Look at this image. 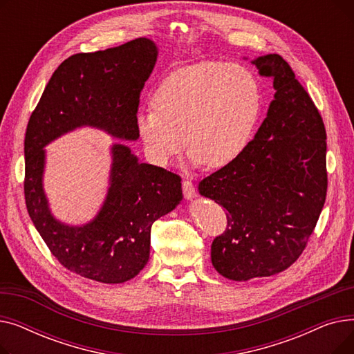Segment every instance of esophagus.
<instances>
[{
    "label": "esophagus",
    "mask_w": 354,
    "mask_h": 354,
    "mask_svg": "<svg viewBox=\"0 0 354 354\" xmlns=\"http://www.w3.org/2000/svg\"><path fill=\"white\" fill-rule=\"evenodd\" d=\"M182 191H183V196L187 199H192L196 195V189L194 187V183L188 179H185L182 182Z\"/></svg>",
    "instance_id": "esophagus-1"
}]
</instances>
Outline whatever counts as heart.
I'll return each mask as SVG.
<instances>
[{
	"mask_svg": "<svg viewBox=\"0 0 354 354\" xmlns=\"http://www.w3.org/2000/svg\"><path fill=\"white\" fill-rule=\"evenodd\" d=\"M152 102L136 122L147 158L166 166L188 142L192 163L216 169L250 143L263 113V88L245 66L202 62L167 74Z\"/></svg>",
	"mask_w": 354,
	"mask_h": 354,
	"instance_id": "1",
	"label": "heart"
}]
</instances>
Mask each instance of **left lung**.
I'll return each mask as SVG.
<instances>
[{"instance_id":"left-lung-1","label":"left lung","mask_w":354,"mask_h":354,"mask_svg":"<svg viewBox=\"0 0 354 354\" xmlns=\"http://www.w3.org/2000/svg\"><path fill=\"white\" fill-rule=\"evenodd\" d=\"M272 77L267 118L234 162L199 182V194L227 209V230L211 245L215 270L234 281L270 277L303 254L326 202L323 118L278 54L252 62Z\"/></svg>"}]
</instances>
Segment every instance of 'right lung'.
I'll return each mask as SVG.
<instances>
[{
    "label": "right lung",
    "instance_id": "1",
    "mask_svg": "<svg viewBox=\"0 0 354 354\" xmlns=\"http://www.w3.org/2000/svg\"><path fill=\"white\" fill-rule=\"evenodd\" d=\"M156 55L149 39L71 55L53 73L27 124L24 196L32 224L64 268L106 284L129 281L143 270L152 224L182 201L180 176L140 163L127 146L113 145L110 188L100 212L83 227H68L54 219L47 205L43 147L86 124L136 140L140 91Z\"/></svg>",
    "mask_w": 354,
    "mask_h": 354
}]
</instances>
